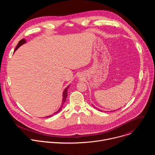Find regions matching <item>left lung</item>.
Instances as JSON below:
<instances>
[{
    "instance_id": "8db88e82",
    "label": "left lung",
    "mask_w": 155,
    "mask_h": 155,
    "mask_svg": "<svg viewBox=\"0 0 155 155\" xmlns=\"http://www.w3.org/2000/svg\"><path fill=\"white\" fill-rule=\"evenodd\" d=\"M97 109L98 110H99V111H101V110H99V109H98V108H97Z\"/></svg>"
}]
</instances>
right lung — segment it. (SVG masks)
Here are the masks:
<instances>
[{
	"label": "right lung",
	"mask_w": 155,
	"mask_h": 155,
	"mask_svg": "<svg viewBox=\"0 0 155 155\" xmlns=\"http://www.w3.org/2000/svg\"><path fill=\"white\" fill-rule=\"evenodd\" d=\"M26 43V40L25 39H21L19 41V43H18V45L16 46V47L15 48V51L20 47V46H21L22 45H23V44H24V43ZM68 87H69V86H68L67 87L65 88V89L64 90V93H63V99H62V105H61V106L60 107V108L58 110L57 112H54L52 115H51V116H48V117H52L53 115H56V114H58L61 110V109H62V105H63V104H64V102H65V101H66V98H67V97H68ZM46 117V118H47Z\"/></svg>",
	"instance_id": "add662e5"
}]
</instances>
